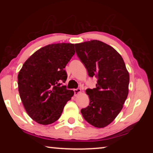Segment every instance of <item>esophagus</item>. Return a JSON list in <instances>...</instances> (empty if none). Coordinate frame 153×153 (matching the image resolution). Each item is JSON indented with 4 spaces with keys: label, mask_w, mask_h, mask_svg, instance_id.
<instances>
[{
    "label": "esophagus",
    "mask_w": 153,
    "mask_h": 153,
    "mask_svg": "<svg viewBox=\"0 0 153 153\" xmlns=\"http://www.w3.org/2000/svg\"><path fill=\"white\" fill-rule=\"evenodd\" d=\"M74 91L75 95H77V94H79V93H80V92H81V89H80V88H76V89H74Z\"/></svg>",
    "instance_id": "obj_1"
}]
</instances>
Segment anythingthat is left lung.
Segmentation results:
<instances>
[{"instance_id":"8db88e82","label":"left lung","mask_w":153,"mask_h":153,"mask_svg":"<svg viewBox=\"0 0 153 153\" xmlns=\"http://www.w3.org/2000/svg\"><path fill=\"white\" fill-rule=\"evenodd\" d=\"M75 49L88 76L98 79L95 88L86 90L90 103L81 113L88 123L104 128L122 109L128 94L129 73L120 54L101 41L76 44Z\"/></svg>"}]
</instances>
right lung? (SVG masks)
Instances as JSON below:
<instances>
[{
	"mask_svg": "<svg viewBox=\"0 0 153 153\" xmlns=\"http://www.w3.org/2000/svg\"><path fill=\"white\" fill-rule=\"evenodd\" d=\"M74 45L59 43L40 48L23 65L18 74V88L23 105L33 121L48 125L59 120L74 94L63 86L64 70L74 55Z\"/></svg>",
	"mask_w": 153,
	"mask_h": 153,
	"instance_id": "obj_1",
	"label": "right lung"
}]
</instances>
